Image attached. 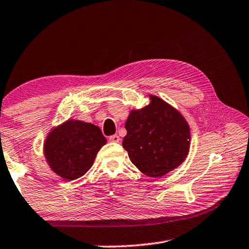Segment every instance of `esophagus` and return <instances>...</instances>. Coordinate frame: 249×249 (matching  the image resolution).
Instances as JSON below:
<instances>
[{
    "label": "esophagus",
    "mask_w": 249,
    "mask_h": 249,
    "mask_svg": "<svg viewBox=\"0 0 249 249\" xmlns=\"http://www.w3.org/2000/svg\"><path fill=\"white\" fill-rule=\"evenodd\" d=\"M109 140L111 142H120V136H117V135H112V136L109 137Z\"/></svg>",
    "instance_id": "esophagus-1"
}]
</instances>
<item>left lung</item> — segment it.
I'll list each match as a JSON object with an SVG mask.
<instances>
[{
    "mask_svg": "<svg viewBox=\"0 0 249 249\" xmlns=\"http://www.w3.org/2000/svg\"><path fill=\"white\" fill-rule=\"evenodd\" d=\"M123 147L132 163L150 178H161L187 157L191 132L183 115L156 96L129 113Z\"/></svg>",
    "mask_w": 249,
    "mask_h": 249,
    "instance_id": "left-lung-1",
    "label": "left lung"
}]
</instances>
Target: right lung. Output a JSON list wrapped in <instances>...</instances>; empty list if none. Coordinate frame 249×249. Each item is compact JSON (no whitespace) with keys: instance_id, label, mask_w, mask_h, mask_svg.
<instances>
[{"instance_id":"obj_1","label":"right lung","mask_w":249,"mask_h":249,"mask_svg":"<svg viewBox=\"0 0 249 249\" xmlns=\"http://www.w3.org/2000/svg\"><path fill=\"white\" fill-rule=\"evenodd\" d=\"M106 143L98 126L70 120L49 134L44 156L58 176L74 180L91 168L98 151Z\"/></svg>"}]
</instances>
